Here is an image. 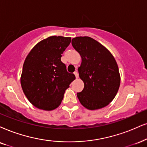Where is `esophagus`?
I'll return each mask as SVG.
<instances>
[{
  "instance_id": "obj_1",
  "label": "esophagus",
  "mask_w": 147,
  "mask_h": 147,
  "mask_svg": "<svg viewBox=\"0 0 147 147\" xmlns=\"http://www.w3.org/2000/svg\"><path fill=\"white\" fill-rule=\"evenodd\" d=\"M74 75H75V77H76V78H79V74H78V72H77V71H75V72H74Z\"/></svg>"
}]
</instances>
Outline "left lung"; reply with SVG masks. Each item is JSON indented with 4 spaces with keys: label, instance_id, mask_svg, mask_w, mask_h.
<instances>
[{
    "label": "left lung",
    "instance_id": "8db88e82",
    "mask_svg": "<svg viewBox=\"0 0 147 147\" xmlns=\"http://www.w3.org/2000/svg\"><path fill=\"white\" fill-rule=\"evenodd\" d=\"M72 45L81 57L78 71L84 88L77 94L80 102L89 110L107 107L119 88L121 78L116 60L107 48L91 37L73 38Z\"/></svg>",
    "mask_w": 147,
    "mask_h": 147
}]
</instances>
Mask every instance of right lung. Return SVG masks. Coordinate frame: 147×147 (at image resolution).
<instances>
[{"label":"right lung","instance_id":"1","mask_svg":"<svg viewBox=\"0 0 147 147\" xmlns=\"http://www.w3.org/2000/svg\"><path fill=\"white\" fill-rule=\"evenodd\" d=\"M70 37L49 36L38 42L24 61L21 75L22 90L32 105L45 111L60 105L65 91L75 79L61 61Z\"/></svg>","mask_w":147,"mask_h":147}]
</instances>
